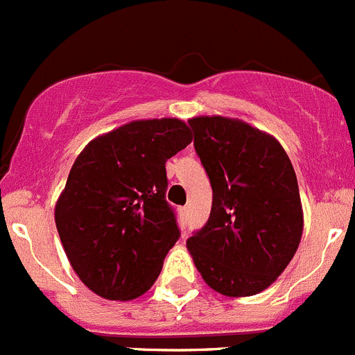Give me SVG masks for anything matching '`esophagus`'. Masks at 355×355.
<instances>
[{
    "mask_svg": "<svg viewBox=\"0 0 355 355\" xmlns=\"http://www.w3.org/2000/svg\"><path fill=\"white\" fill-rule=\"evenodd\" d=\"M180 213H181V216H183V218H187V215H188V208H181V209H180Z\"/></svg>",
    "mask_w": 355,
    "mask_h": 355,
    "instance_id": "1",
    "label": "esophagus"
}]
</instances>
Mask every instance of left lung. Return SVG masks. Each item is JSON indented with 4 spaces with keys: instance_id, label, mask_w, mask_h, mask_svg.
I'll list each match as a JSON object with an SVG mask.
<instances>
[{
    "instance_id": "8db88e82",
    "label": "left lung",
    "mask_w": 355,
    "mask_h": 355,
    "mask_svg": "<svg viewBox=\"0 0 355 355\" xmlns=\"http://www.w3.org/2000/svg\"><path fill=\"white\" fill-rule=\"evenodd\" d=\"M213 188L209 218L187 240L193 265L211 290L250 297L275 283L299 249L304 211L286 150L240 119L188 121Z\"/></svg>"
}]
</instances>
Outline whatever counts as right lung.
I'll return each instance as SVG.
<instances>
[{
  "label": "right lung",
  "mask_w": 355,
  "mask_h": 355,
  "mask_svg": "<svg viewBox=\"0 0 355 355\" xmlns=\"http://www.w3.org/2000/svg\"><path fill=\"white\" fill-rule=\"evenodd\" d=\"M192 142L181 119L131 121L90 140L55 206L72 270L106 300H133L162 272L180 238L165 162Z\"/></svg>",
  "instance_id": "add662e5"
}]
</instances>
